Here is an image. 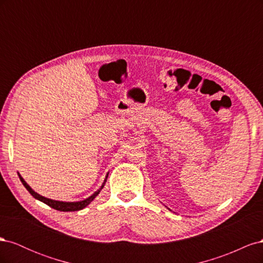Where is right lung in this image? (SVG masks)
<instances>
[{"label":"right lung","instance_id":"right-lung-1","mask_svg":"<svg viewBox=\"0 0 263 263\" xmlns=\"http://www.w3.org/2000/svg\"><path fill=\"white\" fill-rule=\"evenodd\" d=\"M107 176H108V174H107ZM107 176H106V178H105V181H106V179H107ZM18 177H20V180H21L22 183H23V185L27 189L28 192H29L31 195H33L35 198H37V200L42 201L43 203H45V204H47L48 206H50V208H52L53 210L61 211V212H76V211H80V210L86 208V206L89 205V204L94 200L95 196H97V195L100 193V191L103 189V186H104V183H105V181H104V183H103V185L101 186V189H100L99 191H97V192H95L94 194H92L90 197H87L86 200H84V201H80V202H60V201L50 200V198H47V197H44V196H42V195H39L38 193L35 192L34 190H31V187L27 184V183H26L25 181H24V179L21 177V174H18Z\"/></svg>","mask_w":263,"mask_h":263}]
</instances>
